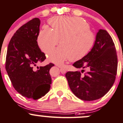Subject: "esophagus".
Instances as JSON below:
<instances>
[{
  "mask_svg": "<svg viewBox=\"0 0 123 123\" xmlns=\"http://www.w3.org/2000/svg\"><path fill=\"white\" fill-rule=\"evenodd\" d=\"M59 68H60V72L62 73V74H64V73H66V70L65 69H64V68H62V67L60 66H59Z\"/></svg>",
  "mask_w": 123,
  "mask_h": 123,
  "instance_id": "34e87169",
  "label": "esophagus"
}]
</instances>
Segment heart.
Returning a JSON list of instances; mask_svg holds the SVG:
<instances>
[{"label":"heart","instance_id":"1","mask_svg":"<svg viewBox=\"0 0 123 123\" xmlns=\"http://www.w3.org/2000/svg\"><path fill=\"white\" fill-rule=\"evenodd\" d=\"M51 29L44 26L37 37L41 51L48 53L58 44L60 45L49 54L48 59L62 64L67 60L76 61L90 52L96 41L95 35L90 30L88 22L74 16H62L50 19Z\"/></svg>","mask_w":123,"mask_h":123}]
</instances>
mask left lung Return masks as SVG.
<instances>
[{
  "instance_id": "1",
  "label": "left lung",
  "mask_w": 123,
  "mask_h": 123,
  "mask_svg": "<svg viewBox=\"0 0 123 123\" xmlns=\"http://www.w3.org/2000/svg\"><path fill=\"white\" fill-rule=\"evenodd\" d=\"M117 55L114 43L106 30H99L94 46L86 56L73 63L78 69H88L82 75L80 72H68L66 78L74 95L83 101L101 98L110 91L116 80Z\"/></svg>"
}]
</instances>
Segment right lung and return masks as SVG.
<instances>
[{"label": "right lung", "instance_id": "right-lung-1", "mask_svg": "<svg viewBox=\"0 0 123 123\" xmlns=\"http://www.w3.org/2000/svg\"><path fill=\"white\" fill-rule=\"evenodd\" d=\"M40 20L35 18L20 27L9 43L6 57V72L13 88L23 97L38 99L50 89L49 71L53 63L34 67L46 59L37 44Z\"/></svg>", "mask_w": 123, "mask_h": 123}]
</instances>
